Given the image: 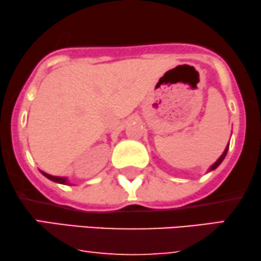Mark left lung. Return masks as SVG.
<instances>
[{"mask_svg":"<svg viewBox=\"0 0 261 261\" xmlns=\"http://www.w3.org/2000/svg\"><path fill=\"white\" fill-rule=\"evenodd\" d=\"M228 150H229V144H228V145H226L225 150H224V152H223V153H222V155H221V157H219V158H218V160H217V161H216V162H215V163H213V164L211 165V167H210V169H208V171H212V170H215V169H217V168L219 167V164H221V163H222V162H223V161H224L225 155H226V153H228Z\"/></svg>","mask_w":261,"mask_h":261,"instance_id":"obj_1","label":"left lung"}]
</instances>
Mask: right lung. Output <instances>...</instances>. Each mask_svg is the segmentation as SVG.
<instances>
[{"label":"right lung","mask_w":261,"mask_h":261,"mask_svg":"<svg viewBox=\"0 0 261 261\" xmlns=\"http://www.w3.org/2000/svg\"><path fill=\"white\" fill-rule=\"evenodd\" d=\"M40 172L45 176L46 178H49V180H51L54 182H56V184H61V185H70L72 186V184H70V181L68 180V177H62V176H53L50 174H46V172H44L40 170Z\"/></svg>","instance_id":"obj_1"}]
</instances>
